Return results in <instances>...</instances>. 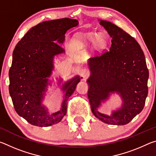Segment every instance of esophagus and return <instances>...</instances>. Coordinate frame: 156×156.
<instances>
[{
  "instance_id": "1",
  "label": "esophagus",
  "mask_w": 156,
  "mask_h": 156,
  "mask_svg": "<svg viewBox=\"0 0 156 156\" xmlns=\"http://www.w3.org/2000/svg\"><path fill=\"white\" fill-rule=\"evenodd\" d=\"M80 73L82 77L83 78H86L89 76V70L87 68H83L80 69Z\"/></svg>"
}]
</instances>
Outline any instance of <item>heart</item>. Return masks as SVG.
<instances>
[{"label": "heart", "instance_id": "heart-1", "mask_svg": "<svg viewBox=\"0 0 156 156\" xmlns=\"http://www.w3.org/2000/svg\"><path fill=\"white\" fill-rule=\"evenodd\" d=\"M81 41L84 44H94L98 50H102L105 49L107 45V39L104 36H99L97 33H89L84 35L81 39Z\"/></svg>", "mask_w": 156, "mask_h": 156}]
</instances>
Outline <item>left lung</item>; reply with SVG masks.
Segmentation results:
<instances>
[{"label": "left lung", "mask_w": 156, "mask_h": 156, "mask_svg": "<svg viewBox=\"0 0 156 156\" xmlns=\"http://www.w3.org/2000/svg\"><path fill=\"white\" fill-rule=\"evenodd\" d=\"M99 20L112 38V45L108 51L89 60V100L92 113L102 122L124 125L143 109L148 95L149 70L136 39L112 23ZM113 93L121 96L122 107L110 116L99 112L101 102Z\"/></svg>", "instance_id": "left-lung-1"}]
</instances>
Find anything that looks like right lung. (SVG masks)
<instances>
[{
	"label": "right lung",
	"instance_id": "1",
	"mask_svg": "<svg viewBox=\"0 0 156 156\" xmlns=\"http://www.w3.org/2000/svg\"><path fill=\"white\" fill-rule=\"evenodd\" d=\"M78 25L77 20L67 18L44 21L31 28L13 51L9 94L16 112L31 125L51 126L59 122L67 113L68 98L75 91L80 76L62 84L65 97L57 112L49 113L42 102L49 84L47 78L54 69V56L65 53L60 45L64 43L65 34Z\"/></svg>",
	"mask_w": 156,
	"mask_h": 156
}]
</instances>
